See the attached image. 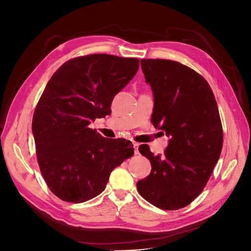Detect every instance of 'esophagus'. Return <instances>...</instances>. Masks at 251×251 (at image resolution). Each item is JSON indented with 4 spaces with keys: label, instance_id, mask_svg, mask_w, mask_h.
I'll return each instance as SVG.
<instances>
[{
    "label": "esophagus",
    "instance_id": "34e87169",
    "mask_svg": "<svg viewBox=\"0 0 251 251\" xmlns=\"http://www.w3.org/2000/svg\"><path fill=\"white\" fill-rule=\"evenodd\" d=\"M133 144H134V153H135V155H138L139 154V150H138L139 144L136 143V142H134Z\"/></svg>",
    "mask_w": 251,
    "mask_h": 251
}]
</instances>
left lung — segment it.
Returning a JSON list of instances; mask_svg holds the SVG:
<instances>
[{
    "instance_id": "1",
    "label": "left lung",
    "mask_w": 251,
    "mask_h": 251,
    "mask_svg": "<svg viewBox=\"0 0 251 251\" xmlns=\"http://www.w3.org/2000/svg\"><path fill=\"white\" fill-rule=\"evenodd\" d=\"M154 96L151 121L171 138L163 155L139 147L151 165L137 182L142 198L154 206L176 210L203 191L221 155L223 130L208 82L191 68L169 59H141Z\"/></svg>"
}]
</instances>
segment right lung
<instances>
[{"label":"right lung","mask_w":251,"mask_h":251,"mask_svg":"<svg viewBox=\"0 0 251 251\" xmlns=\"http://www.w3.org/2000/svg\"><path fill=\"white\" fill-rule=\"evenodd\" d=\"M139 59L90 54L68 60L37 103L32 133L37 162L50 191L71 203L104 191L111 172L134 155L131 141L108 139L89 127L111 113L114 96L137 73Z\"/></svg>","instance_id":"obj_1"}]
</instances>
